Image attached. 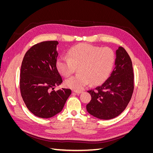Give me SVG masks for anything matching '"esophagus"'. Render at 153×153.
I'll use <instances>...</instances> for the list:
<instances>
[{"label": "esophagus", "mask_w": 153, "mask_h": 153, "mask_svg": "<svg viewBox=\"0 0 153 153\" xmlns=\"http://www.w3.org/2000/svg\"><path fill=\"white\" fill-rule=\"evenodd\" d=\"M74 92H75V93H76L77 94H79L82 93V91H74Z\"/></svg>", "instance_id": "34e87169"}]
</instances>
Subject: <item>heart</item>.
Masks as SVG:
<instances>
[{
    "label": "heart",
    "mask_w": 153,
    "mask_h": 153,
    "mask_svg": "<svg viewBox=\"0 0 153 153\" xmlns=\"http://www.w3.org/2000/svg\"><path fill=\"white\" fill-rule=\"evenodd\" d=\"M68 57H59L56 66L59 72L68 77L78 67V75L68 78L66 87L82 90L91 82L96 84L103 82L112 71L115 62L114 51L108 47L80 43L69 49Z\"/></svg>",
    "instance_id": "obj_1"
}]
</instances>
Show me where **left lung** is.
<instances>
[{"instance_id": "left-lung-1", "label": "left lung", "mask_w": 153, "mask_h": 153, "mask_svg": "<svg viewBox=\"0 0 153 153\" xmlns=\"http://www.w3.org/2000/svg\"><path fill=\"white\" fill-rule=\"evenodd\" d=\"M134 89V75L130 57L124 48L116 50L115 68L102 85L87 92L91 100L87 112L100 119L116 117L126 108Z\"/></svg>"}]
</instances>
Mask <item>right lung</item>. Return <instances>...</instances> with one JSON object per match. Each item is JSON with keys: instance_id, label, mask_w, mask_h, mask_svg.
Returning <instances> with one entry per match:
<instances>
[{"instance_id": "1", "label": "right lung", "mask_w": 153, "mask_h": 153, "mask_svg": "<svg viewBox=\"0 0 153 153\" xmlns=\"http://www.w3.org/2000/svg\"><path fill=\"white\" fill-rule=\"evenodd\" d=\"M57 41H43L27 51L20 70V88L25 105L36 116L50 118L61 112L71 89L51 91L62 82L56 66Z\"/></svg>"}]
</instances>
